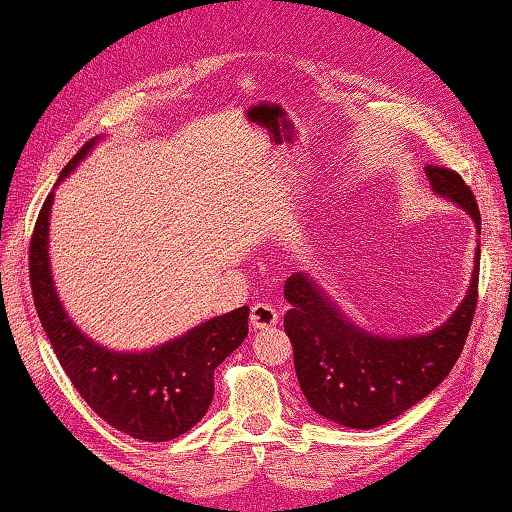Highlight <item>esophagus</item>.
Masks as SVG:
<instances>
[{"label": "esophagus", "mask_w": 512, "mask_h": 512, "mask_svg": "<svg viewBox=\"0 0 512 512\" xmlns=\"http://www.w3.org/2000/svg\"><path fill=\"white\" fill-rule=\"evenodd\" d=\"M279 322L277 310L270 304H255L250 308V326L255 330H264V328H273Z\"/></svg>", "instance_id": "esophagus-1"}]
</instances>
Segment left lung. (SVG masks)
Here are the masks:
<instances>
[{
  "label": "left lung",
  "mask_w": 512,
  "mask_h": 512,
  "mask_svg": "<svg viewBox=\"0 0 512 512\" xmlns=\"http://www.w3.org/2000/svg\"><path fill=\"white\" fill-rule=\"evenodd\" d=\"M430 190L466 210L477 235L482 217L464 179L448 168L426 166ZM479 242L462 302L442 326L422 335L390 337L359 326L310 273L284 286L290 310L284 330L293 344L295 373L308 406L346 428H377L433 393L462 355L477 306Z\"/></svg>",
  "instance_id": "1"
}]
</instances>
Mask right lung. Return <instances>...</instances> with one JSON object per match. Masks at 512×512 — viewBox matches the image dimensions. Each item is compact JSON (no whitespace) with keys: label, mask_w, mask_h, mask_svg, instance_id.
<instances>
[{"label":"right lung","mask_w":512,"mask_h":512,"mask_svg":"<svg viewBox=\"0 0 512 512\" xmlns=\"http://www.w3.org/2000/svg\"><path fill=\"white\" fill-rule=\"evenodd\" d=\"M97 144L99 137L90 139L66 164L57 184ZM53 199L55 190L46 197L30 239V286L39 322L59 364L84 402L122 433L142 442H168L188 433L213 402L215 368L248 335V306L146 350H113L97 344L70 319L53 282L48 253Z\"/></svg>","instance_id":"add662e5"}]
</instances>
